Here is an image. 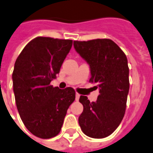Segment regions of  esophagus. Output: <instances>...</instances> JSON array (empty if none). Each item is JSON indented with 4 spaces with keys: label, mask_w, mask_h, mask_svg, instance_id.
<instances>
[{
    "label": "esophagus",
    "mask_w": 153,
    "mask_h": 153,
    "mask_svg": "<svg viewBox=\"0 0 153 153\" xmlns=\"http://www.w3.org/2000/svg\"><path fill=\"white\" fill-rule=\"evenodd\" d=\"M79 97H80L79 94H78V93L75 94V100H77V101H78V100H79Z\"/></svg>",
    "instance_id": "1"
}]
</instances>
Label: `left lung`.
<instances>
[{"mask_svg": "<svg viewBox=\"0 0 153 153\" xmlns=\"http://www.w3.org/2000/svg\"><path fill=\"white\" fill-rule=\"evenodd\" d=\"M74 48L89 65L90 82L100 92L92 102L85 96L80 97L83 111L79 123L86 135L102 139L117 128L125 114L130 88L127 58L108 39L74 41Z\"/></svg>", "mask_w": 153, "mask_h": 153, "instance_id": "left-lung-1", "label": "left lung"}]
</instances>
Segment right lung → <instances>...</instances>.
Returning <instances> with one entry per match:
<instances>
[{
  "mask_svg": "<svg viewBox=\"0 0 153 153\" xmlns=\"http://www.w3.org/2000/svg\"><path fill=\"white\" fill-rule=\"evenodd\" d=\"M72 43L36 37L25 46L14 64L12 79L18 111L28 131L41 139L59 134L68 108L75 99L72 88L50 85Z\"/></svg>",
  "mask_w": 153,
  "mask_h": 153,
  "instance_id": "right-lung-1",
  "label": "right lung"
}]
</instances>
